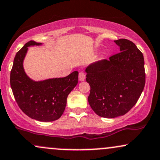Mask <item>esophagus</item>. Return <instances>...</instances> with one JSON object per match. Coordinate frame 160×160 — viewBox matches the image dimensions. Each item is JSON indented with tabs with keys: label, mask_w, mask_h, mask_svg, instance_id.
<instances>
[{
	"label": "esophagus",
	"mask_w": 160,
	"mask_h": 160,
	"mask_svg": "<svg viewBox=\"0 0 160 160\" xmlns=\"http://www.w3.org/2000/svg\"><path fill=\"white\" fill-rule=\"evenodd\" d=\"M86 79V74L83 72H80L79 73V80L80 81H83Z\"/></svg>",
	"instance_id": "34e87169"
}]
</instances>
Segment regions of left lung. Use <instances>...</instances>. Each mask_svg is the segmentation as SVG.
<instances>
[{
	"mask_svg": "<svg viewBox=\"0 0 160 160\" xmlns=\"http://www.w3.org/2000/svg\"><path fill=\"white\" fill-rule=\"evenodd\" d=\"M120 51L89 65L86 68L89 83L88 101L98 115L113 118L124 115L139 98L145 84L144 57L133 42L125 38L114 41Z\"/></svg>",
	"mask_w": 160,
	"mask_h": 160,
	"instance_id": "8db88e82",
	"label": "left lung"
}]
</instances>
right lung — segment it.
<instances>
[{
    "label": "right lung",
    "mask_w": 160,
    "mask_h": 160,
    "mask_svg": "<svg viewBox=\"0 0 160 160\" xmlns=\"http://www.w3.org/2000/svg\"><path fill=\"white\" fill-rule=\"evenodd\" d=\"M27 42L15 55L10 72V86L18 107L28 116L39 122H53L64 112L67 97L78 82V72L65 78L34 81L25 73L23 61L28 47L40 45Z\"/></svg>",
    "instance_id": "right-lung-1"
}]
</instances>
